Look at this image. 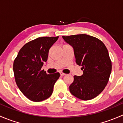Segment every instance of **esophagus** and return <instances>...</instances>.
<instances>
[{
  "mask_svg": "<svg viewBox=\"0 0 123 123\" xmlns=\"http://www.w3.org/2000/svg\"><path fill=\"white\" fill-rule=\"evenodd\" d=\"M60 75H61V76H64V75H66V74H65V73H60Z\"/></svg>",
  "mask_w": 123,
  "mask_h": 123,
  "instance_id": "obj_1",
  "label": "esophagus"
}]
</instances>
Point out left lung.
I'll return each mask as SVG.
<instances>
[{
	"label": "left lung",
	"instance_id": "obj_1",
	"mask_svg": "<svg viewBox=\"0 0 123 123\" xmlns=\"http://www.w3.org/2000/svg\"><path fill=\"white\" fill-rule=\"evenodd\" d=\"M62 38L73 48L75 62L83 71L81 76H74L69 87L71 93L81 100L95 98L105 89L112 69L106 46L99 39L87 34Z\"/></svg>",
	"mask_w": 123,
	"mask_h": 123
}]
</instances>
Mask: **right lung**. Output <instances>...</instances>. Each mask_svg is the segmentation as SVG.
<instances>
[{
    "mask_svg": "<svg viewBox=\"0 0 123 123\" xmlns=\"http://www.w3.org/2000/svg\"><path fill=\"white\" fill-rule=\"evenodd\" d=\"M59 37H42L23 46L13 62L15 82L22 93L30 100L40 102L50 97L59 73L46 74L42 70L48 60L49 50Z\"/></svg>",
    "mask_w": 123,
    "mask_h": 123,
    "instance_id": "obj_1",
    "label": "right lung"
}]
</instances>
